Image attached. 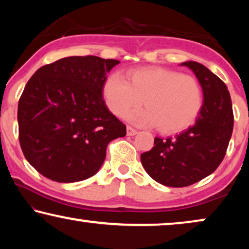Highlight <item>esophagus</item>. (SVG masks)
Returning a JSON list of instances; mask_svg holds the SVG:
<instances>
[{
    "mask_svg": "<svg viewBox=\"0 0 249 249\" xmlns=\"http://www.w3.org/2000/svg\"><path fill=\"white\" fill-rule=\"evenodd\" d=\"M136 134H137V130H136V129L130 127V125H127V135L128 136H135Z\"/></svg>",
    "mask_w": 249,
    "mask_h": 249,
    "instance_id": "esophagus-1",
    "label": "esophagus"
}]
</instances>
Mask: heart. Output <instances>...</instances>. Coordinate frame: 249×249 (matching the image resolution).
<instances>
[{"label": "heart", "instance_id": "heart-1", "mask_svg": "<svg viewBox=\"0 0 249 249\" xmlns=\"http://www.w3.org/2000/svg\"><path fill=\"white\" fill-rule=\"evenodd\" d=\"M103 96L110 111L122 117L141 105L146 108L127 114L141 125H158L164 134H176L190 127L203 104L197 79L166 68H142L128 73L127 80L114 73L105 80Z\"/></svg>", "mask_w": 249, "mask_h": 249}]
</instances>
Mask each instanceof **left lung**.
I'll return each mask as SVG.
<instances>
[{"mask_svg": "<svg viewBox=\"0 0 249 249\" xmlns=\"http://www.w3.org/2000/svg\"><path fill=\"white\" fill-rule=\"evenodd\" d=\"M203 89L204 103L195 124L175 137H155L142 164L155 181L186 187L215 171L226 155L233 129V112L226 84L205 66L187 61Z\"/></svg>", "mask_w": 249, "mask_h": 249, "instance_id": "8db88e82", "label": "left lung"}]
</instances>
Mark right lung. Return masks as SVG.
Wrapping results in <instances>:
<instances>
[{"label": "right lung", "instance_id": "obj_1", "mask_svg": "<svg viewBox=\"0 0 249 249\" xmlns=\"http://www.w3.org/2000/svg\"><path fill=\"white\" fill-rule=\"evenodd\" d=\"M119 61L69 56L39 68L18 104L19 142L27 161L46 178L76 182L103 164L108 142L127 134L102 97Z\"/></svg>", "mask_w": 249, "mask_h": 249}]
</instances>
